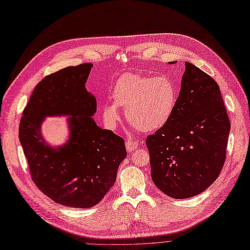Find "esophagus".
Listing matches in <instances>:
<instances>
[{
  "instance_id": "1",
  "label": "esophagus",
  "mask_w": 250,
  "mask_h": 250,
  "mask_svg": "<svg viewBox=\"0 0 250 250\" xmlns=\"http://www.w3.org/2000/svg\"><path fill=\"white\" fill-rule=\"evenodd\" d=\"M125 147H126L127 151H134V150L138 148V143L135 142V141H126Z\"/></svg>"
}]
</instances>
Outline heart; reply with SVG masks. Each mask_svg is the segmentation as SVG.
<instances>
[{"label": "heart", "mask_w": 250, "mask_h": 250, "mask_svg": "<svg viewBox=\"0 0 250 250\" xmlns=\"http://www.w3.org/2000/svg\"><path fill=\"white\" fill-rule=\"evenodd\" d=\"M114 104H104L103 116L110 128L120 119L117 107L125 109L127 122L141 132H154L170 120L178 102V86L167 76L125 74L112 88Z\"/></svg>", "instance_id": "obj_1"}]
</instances>
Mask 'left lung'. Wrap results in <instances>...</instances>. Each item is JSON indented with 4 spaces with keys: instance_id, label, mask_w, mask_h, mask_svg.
I'll list each match as a JSON object with an SVG mask.
<instances>
[{
    "instance_id": "1",
    "label": "left lung",
    "mask_w": 250,
    "mask_h": 250,
    "mask_svg": "<svg viewBox=\"0 0 250 250\" xmlns=\"http://www.w3.org/2000/svg\"><path fill=\"white\" fill-rule=\"evenodd\" d=\"M185 64L170 120L146 138L151 180L176 199L199 194L218 178L230 131L218 84L193 64Z\"/></svg>"
}]
</instances>
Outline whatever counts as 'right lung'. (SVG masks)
<instances>
[{
    "label": "right lung",
    "instance_id": "add662e5",
    "mask_svg": "<svg viewBox=\"0 0 250 250\" xmlns=\"http://www.w3.org/2000/svg\"><path fill=\"white\" fill-rule=\"evenodd\" d=\"M91 63L68 66L40 81L20 124V141L32 180L55 203L87 208L98 205L116 181L126 157L125 141L95 124L96 100L86 89ZM68 116L69 140L52 147L41 135L45 117Z\"/></svg>",
    "mask_w": 250,
    "mask_h": 250
}]
</instances>
